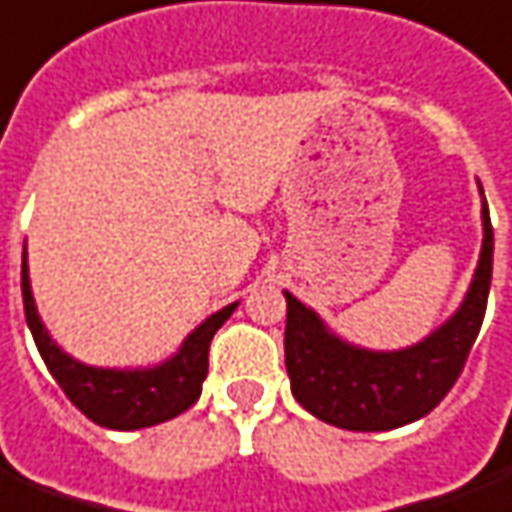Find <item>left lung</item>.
<instances>
[{
  "mask_svg": "<svg viewBox=\"0 0 512 512\" xmlns=\"http://www.w3.org/2000/svg\"><path fill=\"white\" fill-rule=\"evenodd\" d=\"M482 232L480 263L460 310L424 341L399 352H368L341 341L285 291V368L296 402L332 427L352 432L396 430L441 405L466 366L488 307L493 227L485 196Z\"/></svg>",
  "mask_w": 512,
  "mask_h": 512,
  "instance_id": "left-lung-1",
  "label": "left lung"
}]
</instances>
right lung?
Returning a JSON list of instances; mask_svg holds the SVG:
<instances>
[{"mask_svg": "<svg viewBox=\"0 0 512 512\" xmlns=\"http://www.w3.org/2000/svg\"><path fill=\"white\" fill-rule=\"evenodd\" d=\"M21 296L24 316L30 324L35 346L44 357L49 374L71 399V405L82 410L99 427L107 430H141L155 427L160 421L180 416L194 405L202 393L207 377V352L219 327L232 316L235 305H227L196 327L177 355L155 368H94L69 357L44 330L38 307L30 291L27 274V249L21 260Z\"/></svg>", "mask_w": 512, "mask_h": 512, "instance_id": "1", "label": "right lung"}]
</instances>
